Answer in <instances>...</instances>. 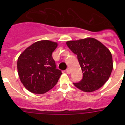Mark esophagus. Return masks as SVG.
Returning <instances> with one entry per match:
<instances>
[{
	"label": "esophagus",
	"instance_id": "esophagus-1",
	"mask_svg": "<svg viewBox=\"0 0 125 125\" xmlns=\"http://www.w3.org/2000/svg\"><path fill=\"white\" fill-rule=\"evenodd\" d=\"M66 73H67V74H70V68H67V69H66Z\"/></svg>",
	"mask_w": 125,
	"mask_h": 125
}]
</instances>
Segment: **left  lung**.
Here are the masks:
<instances>
[{
	"mask_svg": "<svg viewBox=\"0 0 125 125\" xmlns=\"http://www.w3.org/2000/svg\"><path fill=\"white\" fill-rule=\"evenodd\" d=\"M66 45L77 55L83 73L82 79L73 83L74 86L86 93L101 88L109 79L113 69L109 50L99 40L91 37L68 41Z\"/></svg>",
	"mask_w": 125,
	"mask_h": 125,
	"instance_id": "left-lung-1",
	"label": "left lung"
}]
</instances>
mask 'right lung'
<instances>
[{"instance_id":"1","label":"right lung","mask_w":125,"mask_h":125,"mask_svg":"<svg viewBox=\"0 0 125 125\" xmlns=\"http://www.w3.org/2000/svg\"><path fill=\"white\" fill-rule=\"evenodd\" d=\"M57 47L56 42L40 40L28 47L19 57V76L29 91L44 94L57 84L62 74L61 71L56 68L52 57Z\"/></svg>"}]
</instances>
